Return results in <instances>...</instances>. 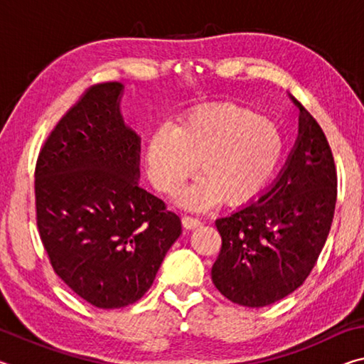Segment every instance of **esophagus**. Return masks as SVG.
Masks as SVG:
<instances>
[{
    "mask_svg": "<svg viewBox=\"0 0 364 364\" xmlns=\"http://www.w3.org/2000/svg\"><path fill=\"white\" fill-rule=\"evenodd\" d=\"M181 221H183V226H184V228H188V230H194V228H197V226H200V225H202V221H200L199 218L191 217V215H184Z\"/></svg>",
    "mask_w": 364,
    "mask_h": 364,
    "instance_id": "1",
    "label": "esophagus"
}]
</instances>
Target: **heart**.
I'll return each mask as SVG.
<instances>
[{
    "instance_id": "b5f03b06",
    "label": "heart",
    "mask_w": 364,
    "mask_h": 364,
    "mask_svg": "<svg viewBox=\"0 0 364 364\" xmlns=\"http://www.w3.org/2000/svg\"><path fill=\"white\" fill-rule=\"evenodd\" d=\"M282 136L273 122L234 104H215L184 119L175 132L160 128L147 144L151 180L176 194L196 171L202 180L184 194L193 208L249 202L268 186L282 157Z\"/></svg>"
}]
</instances>
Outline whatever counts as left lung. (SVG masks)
<instances>
[{
    "instance_id": "8db88e82",
    "label": "left lung",
    "mask_w": 364,
    "mask_h": 364,
    "mask_svg": "<svg viewBox=\"0 0 364 364\" xmlns=\"http://www.w3.org/2000/svg\"><path fill=\"white\" fill-rule=\"evenodd\" d=\"M294 102L300 109V136L286 168L262 197L215 221L221 249L212 281L242 306L271 305L304 284L334 218V154L318 120Z\"/></svg>"
}]
</instances>
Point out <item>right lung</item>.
<instances>
[{
    "label": "right lung",
    "instance_id": "1",
    "mask_svg": "<svg viewBox=\"0 0 364 364\" xmlns=\"http://www.w3.org/2000/svg\"><path fill=\"white\" fill-rule=\"evenodd\" d=\"M122 83L91 85L60 117L35 165V212L49 263L73 292L112 310L149 291L181 220L138 184L139 138Z\"/></svg>",
    "mask_w": 364,
    "mask_h": 364
}]
</instances>
